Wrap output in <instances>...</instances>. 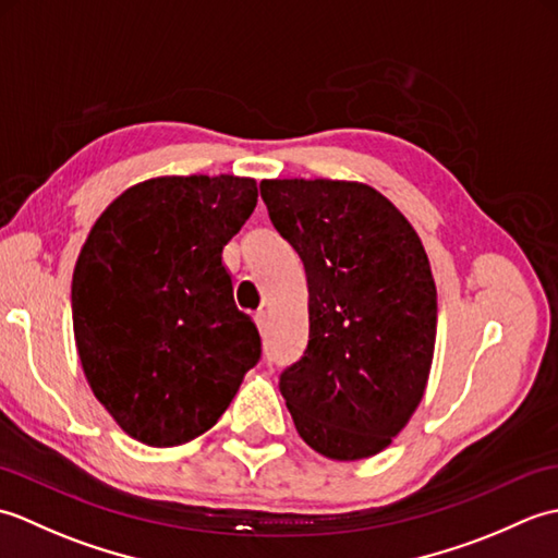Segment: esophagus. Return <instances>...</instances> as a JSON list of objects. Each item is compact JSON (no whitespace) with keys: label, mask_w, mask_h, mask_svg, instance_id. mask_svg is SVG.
Here are the masks:
<instances>
[{"label":"esophagus","mask_w":558,"mask_h":558,"mask_svg":"<svg viewBox=\"0 0 558 558\" xmlns=\"http://www.w3.org/2000/svg\"><path fill=\"white\" fill-rule=\"evenodd\" d=\"M254 322H256L260 333H264V330H266V312H256V314H254Z\"/></svg>","instance_id":"34e87169"}]
</instances>
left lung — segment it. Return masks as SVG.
I'll return each mask as SVG.
<instances>
[{"label": "left lung", "mask_w": 558, "mask_h": 558, "mask_svg": "<svg viewBox=\"0 0 558 558\" xmlns=\"http://www.w3.org/2000/svg\"><path fill=\"white\" fill-rule=\"evenodd\" d=\"M260 198L310 286V345L280 374L294 426L330 460L376 456L410 422L429 378V258L405 216L366 184L264 180Z\"/></svg>", "instance_id": "obj_1"}]
</instances>
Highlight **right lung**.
<instances>
[{
    "label": "right lung",
    "instance_id": "obj_1",
    "mask_svg": "<svg viewBox=\"0 0 558 558\" xmlns=\"http://www.w3.org/2000/svg\"><path fill=\"white\" fill-rule=\"evenodd\" d=\"M256 198L248 177H156L117 196L81 248L71 312L83 374L141 444L208 432L260 360L222 264Z\"/></svg>",
    "mask_w": 558,
    "mask_h": 558
}]
</instances>
